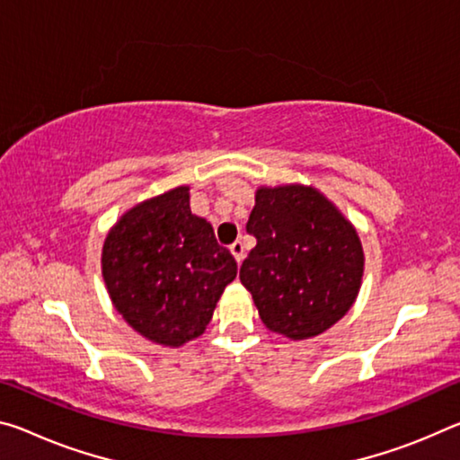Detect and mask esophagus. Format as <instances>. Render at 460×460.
<instances>
[{"instance_id": "obj_1", "label": "esophagus", "mask_w": 460, "mask_h": 460, "mask_svg": "<svg viewBox=\"0 0 460 460\" xmlns=\"http://www.w3.org/2000/svg\"><path fill=\"white\" fill-rule=\"evenodd\" d=\"M229 252L233 253V258H235V261L237 264H242L243 261V256H245V250H243V243L242 242H233L231 245H229Z\"/></svg>"}]
</instances>
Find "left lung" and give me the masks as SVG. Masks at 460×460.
<instances>
[{
	"label": "left lung",
	"mask_w": 460,
	"mask_h": 460,
	"mask_svg": "<svg viewBox=\"0 0 460 460\" xmlns=\"http://www.w3.org/2000/svg\"><path fill=\"white\" fill-rule=\"evenodd\" d=\"M247 233L256 247L239 280L270 332L309 340L352 309L364 276L362 242L323 192L305 184L260 186Z\"/></svg>",
	"instance_id": "1"
}]
</instances>
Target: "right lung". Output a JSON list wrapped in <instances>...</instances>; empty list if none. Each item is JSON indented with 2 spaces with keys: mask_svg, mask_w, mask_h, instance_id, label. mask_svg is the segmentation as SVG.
Wrapping results in <instances>:
<instances>
[{
  "mask_svg": "<svg viewBox=\"0 0 460 460\" xmlns=\"http://www.w3.org/2000/svg\"><path fill=\"white\" fill-rule=\"evenodd\" d=\"M235 276V258L190 210V186L135 204L102 245V279L116 313L165 348L204 333Z\"/></svg>",
  "mask_w": 460,
  "mask_h": 460,
  "instance_id": "add662e5",
  "label": "right lung"
}]
</instances>
